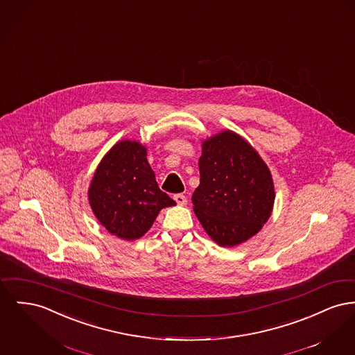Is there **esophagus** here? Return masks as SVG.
<instances>
[{
  "mask_svg": "<svg viewBox=\"0 0 355 355\" xmlns=\"http://www.w3.org/2000/svg\"><path fill=\"white\" fill-rule=\"evenodd\" d=\"M174 201L178 204V205H181V207H184V205H187L188 204V198H187V196H184V194H174Z\"/></svg>",
  "mask_w": 355,
  "mask_h": 355,
  "instance_id": "34e87169",
  "label": "esophagus"
}]
</instances>
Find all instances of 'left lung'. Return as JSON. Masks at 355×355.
Instances as JSON below:
<instances>
[{"label": "left lung", "instance_id": "8db88e82", "mask_svg": "<svg viewBox=\"0 0 355 355\" xmlns=\"http://www.w3.org/2000/svg\"><path fill=\"white\" fill-rule=\"evenodd\" d=\"M201 146L200 185L191 197L193 210L216 244L240 245L271 217V171L254 147L232 130L209 137Z\"/></svg>", "mask_w": 355, "mask_h": 355}]
</instances>
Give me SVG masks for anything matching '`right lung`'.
I'll list each match as a JSON object with an SVG mask.
<instances>
[{
    "label": "right lung",
    "mask_w": 355,
    "mask_h": 355,
    "mask_svg": "<svg viewBox=\"0 0 355 355\" xmlns=\"http://www.w3.org/2000/svg\"><path fill=\"white\" fill-rule=\"evenodd\" d=\"M88 202L105 230L125 241L141 239L162 209L175 205L158 188L147 147L131 139L105 153L91 180Z\"/></svg>",
    "instance_id": "right-lung-1"
}]
</instances>
